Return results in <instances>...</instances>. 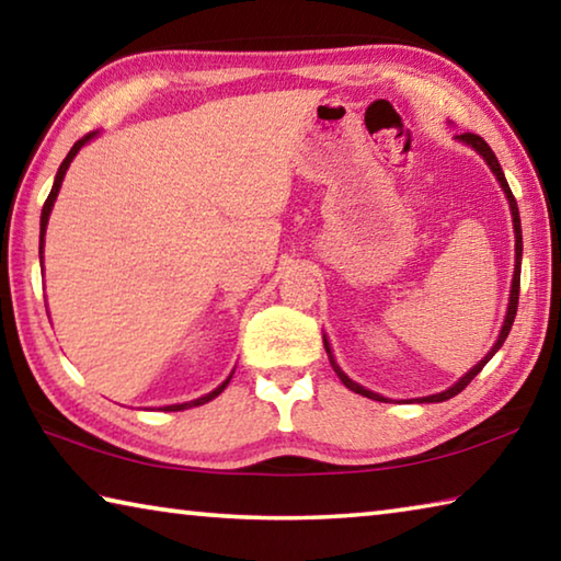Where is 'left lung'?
I'll return each instance as SVG.
<instances>
[{
    "instance_id": "left-lung-1",
    "label": "left lung",
    "mask_w": 561,
    "mask_h": 561,
    "mask_svg": "<svg viewBox=\"0 0 561 561\" xmlns=\"http://www.w3.org/2000/svg\"><path fill=\"white\" fill-rule=\"evenodd\" d=\"M458 140H462L465 146H470V148H474L478 150V153L485 158V163L490 165V170L492 173H495V178H497V183H500V187L505 190V197H507V203H510V213H512V225H515V274H512V287H510V307H507V317H505V324H502V331H500V336H497V341H495V346H492L490 351H488V356L480 360L478 366H472L468 374H465L458 383L455 386H450L448 391H443V393H435V396H425V398H421V401H425V403H440V401H448V398H453V396H458L465 386H468L474 376H478L480 371H482V366L488 364V360L497 354V348L505 344V339H507V334H510V329H512V321H515V314H517V301H519V270H522V225H519V210H517V201H515V195H512V190H510V185H507V180H505V173H502V168H500V163H497V158H495V153H492V148L485 144V140H482L480 136H474V133H462V136H455ZM324 348H327V354H329V360H331V366H334V371H336V376L341 378V383H344L348 391H354V393H360V396H366V398H374V401H386L383 396H378V393H374V391H368V388H364V386H358L356 381H351V378L341 371L339 368V364H336V358H334V354H331V348H329V341H327V336H324Z\"/></svg>"
}]
</instances>
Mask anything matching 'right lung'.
I'll use <instances>...</instances> for the list:
<instances>
[{
  "mask_svg": "<svg viewBox=\"0 0 561 561\" xmlns=\"http://www.w3.org/2000/svg\"><path fill=\"white\" fill-rule=\"evenodd\" d=\"M96 136V130L93 133H87V136H83L81 140H76L73 144V148L69 150V156L64 158V163L59 165V173H56V178H54V187H51V193H49V197H46V203H44V207H42V232H39V260H42V254H44V234H46V225H49V215H51V207H54V203H56V195H59V187H61V183H64V175H66V170H69V165H71V160H73V156L79 153V150L89 144V140ZM232 378V376H230ZM230 378H227V381L222 383V386H217L215 391H210L207 396H203V398H197V401H190V403H178V405H165V411H185V408H193V405H203V403H207V401H213L215 396H220L222 391H225V386L230 383Z\"/></svg>",
  "mask_w": 561,
  "mask_h": 561,
  "instance_id": "add662e5",
  "label": "right lung"
}]
</instances>
